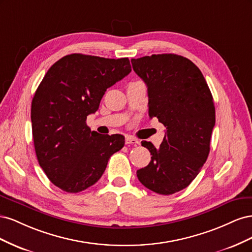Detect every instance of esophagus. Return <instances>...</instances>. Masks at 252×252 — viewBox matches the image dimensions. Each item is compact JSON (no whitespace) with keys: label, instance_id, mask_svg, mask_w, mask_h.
<instances>
[{"label":"esophagus","instance_id":"obj_1","mask_svg":"<svg viewBox=\"0 0 252 252\" xmlns=\"http://www.w3.org/2000/svg\"><path fill=\"white\" fill-rule=\"evenodd\" d=\"M126 144H132V145H138L140 142L136 140L135 138H132V136H126L125 139Z\"/></svg>","mask_w":252,"mask_h":252}]
</instances>
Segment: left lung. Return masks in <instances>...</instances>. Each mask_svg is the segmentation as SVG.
<instances>
[{"instance_id":"8db88e82","label":"left lung","mask_w":252,"mask_h":252,"mask_svg":"<svg viewBox=\"0 0 252 252\" xmlns=\"http://www.w3.org/2000/svg\"><path fill=\"white\" fill-rule=\"evenodd\" d=\"M134 72L148 90V114L166 127L159 147L142 141L150 163L136 171L139 181L158 194L181 191L201 171L216 124L212 94L201 70L173 53L132 59Z\"/></svg>"}]
</instances>
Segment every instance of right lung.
I'll use <instances>...</instances> for the list:
<instances>
[{"label":"right lung","instance_id":"obj_1","mask_svg":"<svg viewBox=\"0 0 252 252\" xmlns=\"http://www.w3.org/2000/svg\"><path fill=\"white\" fill-rule=\"evenodd\" d=\"M130 71L128 58L72 53L53 64L37 87L32 103L35 155L50 182L64 191L95 184L109 158L123 148V135L91 131L86 120L107 88Z\"/></svg>","mask_w":252,"mask_h":252}]
</instances>
